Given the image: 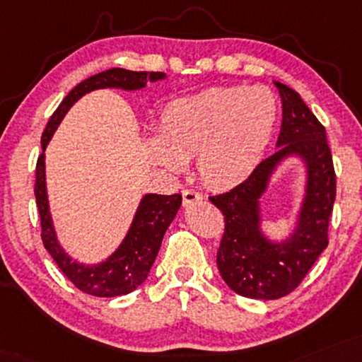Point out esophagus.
<instances>
[{
    "mask_svg": "<svg viewBox=\"0 0 362 362\" xmlns=\"http://www.w3.org/2000/svg\"><path fill=\"white\" fill-rule=\"evenodd\" d=\"M182 199H184V206H190V204L197 202V200L202 199V194L197 192V190L185 189L182 190Z\"/></svg>",
    "mask_w": 362,
    "mask_h": 362,
    "instance_id": "34e87169",
    "label": "esophagus"
}]
</instances>
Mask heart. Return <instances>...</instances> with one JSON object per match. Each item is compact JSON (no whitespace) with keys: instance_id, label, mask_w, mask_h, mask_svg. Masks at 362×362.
<instances>
[{"instance_id":"b5f03b06","label":"heart","mask_w":362,"mask_h":362,"mask_svg":"<svg viewBox=\"0 0 362 362\" xmlns=\"http://www.w3.org/2000/svg\"><path fill=\"white\" fill-rule=\"evenodd\" d=\"M276 95L268 87H211L168 104L160 134L150 141L155 162L178 173L197 156L199 175L233 187L255 170L275 132Z\"/></svg>"}]
</instances>
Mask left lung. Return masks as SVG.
Listing matches in <instances>:
<instances>
[{"mask_svg":"<svg viewBox=\"0 0 362 362\" xmlns=\"http://www.w3.org/2000/svg\"><path fill=\"white\" fill-rule=\"evenodd\" d=\"M281 95L280 146L256 165L245 182L228 192L211 195L224 216V234L217 250V268L230 290L247 298L275 300L302 283L329 245V221L335 200V172L324 124L298 93L275 82ZM308 162L309 182L298 230L283 245L267 242L259 230L257 199L272 168L286 154Z\"/></svg>","mask_w":362,"mask_h":362,"instance_id":"left-lung-1","label":"left lung"}]
</instances>
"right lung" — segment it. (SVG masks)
I'll use <instances>...</instances> for the list:
<instances>
[{"instance_id": "add662e5", "label": "right lung", "mask_w": 362, "mask_h": 362, "mask_svg": "<svg viewBox=\"0 0 362 362\" xmlns=\"http://www.w3.org/2000/svg\"><path fill=\"white\" fill-rule=\"evenodd\" d=\"M163 77L165 74L162 72H133L119 67L95 74V76L77 84L71 93L65 95V99L52 115L50 121L45 126V132L42 134V153L38 156L37 170H35V199H37L38 214H40V236L43 246L50 252L57 267L62 269L64 275L77 288L84 293L94 295V297H119V295H126L138 288L146 280L151 264L158 255L165 230L180 207L182 195H145L123 245L117 247L115 255L104 263L95 264V267H84V264L76 263L65 255L57 243L55 230L52 228L45 189L47 143L50 141L52 134H54L65 112L71 110L72 104L86 93L103 89V87H119V89L126 90L141 89L146 86L148 81H158Z\"/></svg>"}]
</instances>
